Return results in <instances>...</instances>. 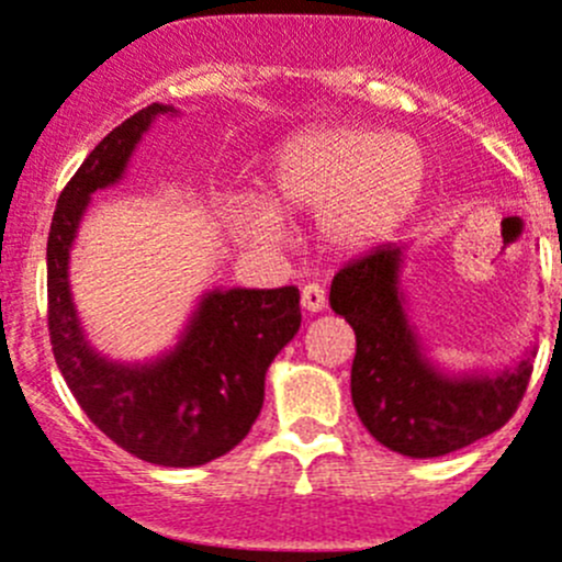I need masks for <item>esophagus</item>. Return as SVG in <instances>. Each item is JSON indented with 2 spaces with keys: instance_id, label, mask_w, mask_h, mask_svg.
<instances>
[{
  "instance_id": "esophagus-1",
  "label": "esophagus",
  "mask_w": 562,
  "mask_h": 562,
  "mask_svg": "<svg viewBox=\"0 0 562 562\" xmlns=\"http://www.w3.org/2000/svg\"><path fill=\"white\" fill-rule=\"evenodd\" d=\"M300 303L305 311H322L325 308V286L322 283H305L300 289Z\"/></svg>"
}]
</instances>
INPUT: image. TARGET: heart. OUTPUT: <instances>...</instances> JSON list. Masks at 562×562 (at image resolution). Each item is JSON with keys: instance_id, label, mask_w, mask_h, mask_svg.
<instances>
[{"instance_id": "1", "label": "heart", "mask_w": 562, "mask_h": 562, "mask_svg": "<svg viewBox=\"0 0 562 562\" xmlns=\"http://www.w3.org/2000/svg\"><path fill=\"white\" fill-rule=\"evenodd\" d=\"M426 186V155L404 133L319 127L292 138L270 171V196L232 193L226 215L246 240L279 246L283 215L319 213L341 251L376 246L407 221Z\"/></svg>"}]
</instances>
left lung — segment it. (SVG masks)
<instances>
[{
	"instance_id": "left-lung-1",
	"label": "left lung",
	"mask_w": 562,
	"mask_h": 562,
	"mask_svg": "<svg viewBox=\"0 0 562 562\" xmlns=\"http://www.w3.org/2000/svg\"><path fill=\"white\" fill-rule=\"evenodd\" d=\"M402 248L380 246L338 270L330 305L352 325V404L374 440L413 459L446 457L503 429L530 382V358L499 376L448 380L420 355L398 294Z\"/></svg>"
}]
</instances>
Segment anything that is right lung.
<instances>
[{"mask_svg":"<svg viewBox=\"0 0 562 562\" xmlns=\"http://www.w3.org/2000/svg\"><path fill=\"white\" fill-rule=\"evenodd\" d=\"M164 111L171 105L153 103L127 116L59 193L46 248L48 336L70 393L109 440L160 468H196L251 431L268 366L300 327V292L215 289L175 352L158 363H109L87 344L68 289L70 246L90 193L120 180L142 133Z\"/></svg>","mask_w":562,"mask_h":562,"instance_id":"1","label":"right lung"}]
</instances>
